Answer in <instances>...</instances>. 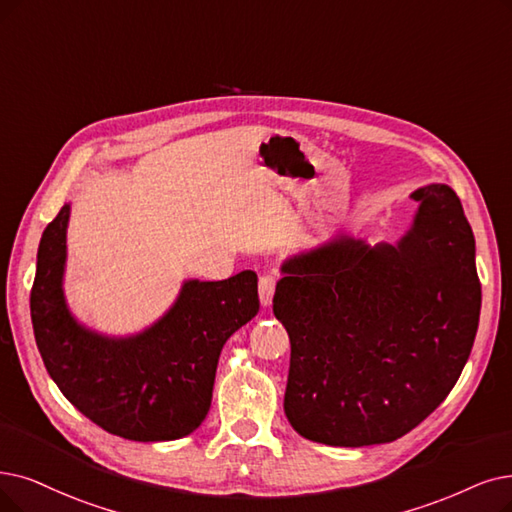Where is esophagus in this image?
<instances>
[{"mask_svg": "<svg viewBox=\"0 0 512 512\" xmlns=\"http://www.w3.org/2000/svg\"><path fill=\"white\" fill-rule=\"evenodd\" d=\"M275 285H277V273H264L260 277V281H258V294H260L262 306H269L273 302Z\"/></svg>", "mask_w": 512, "mask_h": 512, "instance_id": "1", "label": "esophagus"}]
</instances>
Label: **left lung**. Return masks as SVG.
<instances>
[{
    "instance_id": "8db88e82",
    "label": "left lung",
    "mask_w": 512,
    "mask_h": 512,
    "mask_svg": "<svg viewBox=\"0 0 512 512\" xmlns=\"http://www.w3.org/2000/svg\"><path fill=\"white\" fill-rule=\"evenodd\" d=\"M397 245L338 237L283 264L273 313L290 334L283 410L304 439L388 443L458 382L481 313L475 237L458 195L418 189Z\"/></svg>"
}]
</instances>
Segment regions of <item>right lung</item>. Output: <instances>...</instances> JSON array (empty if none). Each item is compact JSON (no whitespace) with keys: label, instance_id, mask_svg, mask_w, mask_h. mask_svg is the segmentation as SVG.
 Here are the masks:
<instances>
[{"label":"right lung","instance_id":"obj_1","mask_svg":"<svg viewBox=\"0 0 512 512\" xmlns=\"http://www.w3.org/2000/svg\"><path fill=\"white\" fill-rule=\"evenodd\" d=\"M69 203L48 224L37 250L31 321L39 355L56 386L107 433L132 441L180 439L212 403L218 357L260 309L258 277L187 281L170 313L132 338L81 327L63 296Z\"/></svg>","mask_w":512,"mask_h":512}]
</instances>
